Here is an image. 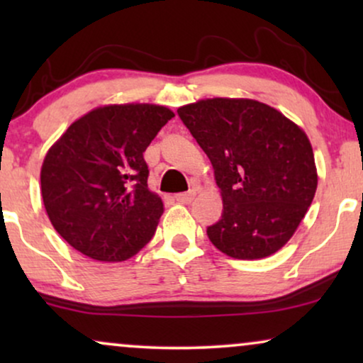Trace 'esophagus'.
I'll return each mask as SVG.
<instances>
[{
    "instance_id": "obj_1",
    "label": "esophagus",
    "mask_w": 363,
    "mask_h": 363,
    "mask_svg": "<svg viewBox=\"0 0 363 363\" xmlns=\"http://www.w3.org/2000/svg\"><path fill=\"white\" fill-rule=\"evenodd\" d=\"M196 193L195 191H188V193H178L175 196V200L178 203H183V205H188V203L193 201V198H195Z\"/></svg>"
}]
</instances>
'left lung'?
<instances>
[{
  "instance_id": "obj_1",
  "label": "left lung",
  "mask_w": 363,
  "mask_h": 363,
  "mask_svg": "<svg viewBox=\"0 0 363 363\" xmlns=\"http://www.w3.org/2000/svg\"><path fill=\"white\" fill-rule=\"evenodd\" d=\"M210 158L223 215L206 230L221 252L262 259L291 240L317 190L314 152L302 128L255 99L215 97L178 108Z\"/></svg>"
}]
</instances>
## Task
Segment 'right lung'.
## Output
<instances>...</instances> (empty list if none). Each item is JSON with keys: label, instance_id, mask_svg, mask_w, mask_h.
Segmentation results:
<instances>
[{"label": "right lung", "instance_id": "add662e5", "mask_svg": "<svg viewBox=\"0 0 363 363\" xmlns=\"http://www.w3.org/2000/svg\"><path fill=\"white\" fill-rule=\"evenodd\" d=\"M175 117L157 104H111L72 122L41 167V195L54 230L102 262L135 256L157 230L162 198L148 190L143 152Z\"/></svg>", "mask_w": 363, "mask_h": 363}]
</instances>
